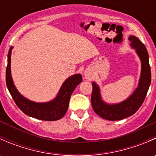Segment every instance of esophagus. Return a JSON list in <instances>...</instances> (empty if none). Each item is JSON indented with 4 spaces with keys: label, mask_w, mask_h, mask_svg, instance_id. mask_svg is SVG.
<instances>
[{
    "label": "esophagus",
    "mask_w": 156,
    "mask_h": 156,
    "mask_svg": "<svg viewBox=\"0 0 156 156\" xmlns=\"http://www.w3.org/2000/svg\"><path fill=\"white\" fill-rule=\"evenodd\" d=\"M84 78H85L86 79H89V78H90V74L88 73L87 72H84Z\"/></svg>",
    "instance_id": "1"
}]
</instances>
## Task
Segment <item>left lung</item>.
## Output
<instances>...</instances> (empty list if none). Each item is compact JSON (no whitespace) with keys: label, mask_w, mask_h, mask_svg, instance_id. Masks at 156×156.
<instances>
[{"label":"left lung","mask_w":156,"mask_h":156,"mask_svg":"<svg viewBox=\"0 0 156 156\" xmlns=\"http://www.w3.org/2000/svg\"><path fill=\"white\" fill-rule=\"evenodd\" d=\"M130 47L135 49L141 62V72L138 86L133 94L124 101L115 104H108L103 101L100 87L92 82L93 91L91 104L94 111L103 119L109 121H119L134 114L146 98L151 83V69L149 66V54L145 45L136 37L130 35L128 37Z\"/></svg>","instance_id":"left-lung-1"}]
</instances>
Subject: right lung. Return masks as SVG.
<instances>
[{
	"label": "right lung",
	"mask_w": 156,
	"mask_h": 156,
	"mask_svg": "<svg viewBox=\"0 0 156 156\" xmlns=\"http://www.w3.org/2000/svg\"><path fill=\"white\" fill-rule=\"evenodd\" d=\"M11 47L7 55L6 70V84L16 104L26 115L43 121H56L62 119L66 113L72 94L75 87L82 81L81 74H75L63 82L56 97L51 101L36 103L23 97L15 87L11 76Z\"/></svg>",
	"instance_id": "1"
}]
</instances>
